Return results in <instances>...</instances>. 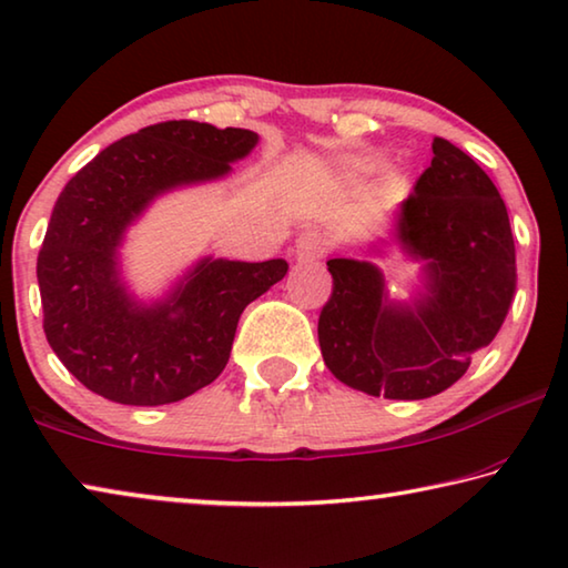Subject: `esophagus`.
Wrapping results in <instances>:
<instances>
[{"label":"esophagus","mask_w":568,"mask_h":568,"mask_svg":"<svg viewBox=\"0 0 568 568\" xmlns=\"http://www.w3.org/2000/svg\"><path fill=\"white\" fill-rule=\"evenodd\" d=\"M325 239H322L320 231L307 229L296 235V243H294V254L300 261H317L325 256Z\"/></svg>","instance_id":"esophagus-1"}]
</instances>
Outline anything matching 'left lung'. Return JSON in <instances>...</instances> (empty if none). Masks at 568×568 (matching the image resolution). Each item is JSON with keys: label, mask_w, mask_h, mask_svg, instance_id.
<instances>
[{"label": "left lung", "mask_w": 568, "mask_h": 568, "mask_svg": "<svg viewBox=\"0 0 568 568\" xmlns=\"http://www.w3.org/2000/svg\"><path fill=\"white\" fill-rule=\"evenodd\" d=\"M432 152L398 215L400 246L426 261V292L414 304L390 302L371 261H327L322 357L339 383L368 396L418 400L447 390L493 343L516 294V243L493 180L447 139L436 136Z\"/></svg>", "instance_id": "1"}]
</instances>
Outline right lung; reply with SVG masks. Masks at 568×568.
<instances>
[{
  "label": "right lung",
  "mask_w": 568,
  "mask_h": 568,
  "mask_svg": "<svg viewBox=\"0 0 568 568\" xmlns=\"http://www.w3.org/2000/svg\"><path fill=\"white\" fill-rule=\"evenodd\" d=\"M256 142L248 129L162 121L106 146L63 187L38 256L42 327L93 394L164 406L223 373L241 312L282 282L286 261L203 258L168 300L146 307L121 284L116 248L156 195L223 178Z\"/></svg>",
  "instance_id": "1"
}]
</instances>
